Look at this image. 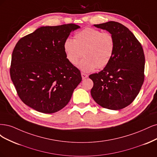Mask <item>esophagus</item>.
I'll return each instance as SVG.
<instances>
[{
    "instance_id": "34e87169",
    "label": "esophagus",
    "mask_w": 157,
    "mask_h": 157,
    "mask_svg": "<svg viewBox=\"0 0 157 157\" xmlns=\"http://www.w3.org/2000/svg\"><path fill=\"white\" fill-rule=\"evenodd\" d=\"M82 77L83 79H85V78H88V75L87 74H85L83 72H82Z\"/></svg>"
}]
</instances>
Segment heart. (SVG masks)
Instances as JSON below:
<instances>
[{
	"instance_id": "1",
	"label": "heart",
	"mask_w": 157,
	"mask_h": 157,
	"mask_svg": "<svg viewBox=\"0 0 157 157\" xmlns=\"http://www.w3.org/2000/svg\"><path fill=\"white\" fill-rule=\"evenodd\" d=\"M64 53L72 65L79 64L86 72L97 68L102 69L109 64L115 53V41L109 32H102L93 28H85L75 33L74 40L67 38L63 44Z\"/></svg>"
}]
</instances>
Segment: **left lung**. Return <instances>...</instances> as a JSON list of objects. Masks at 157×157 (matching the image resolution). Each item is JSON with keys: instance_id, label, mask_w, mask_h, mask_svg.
<instances>
[{"instance_id": "obj_1", "label": "left lung", "mask_w": 157, "mask_h": 157, "mask_svg": "<svg viewBox=\"0 0 157 157\" xmlns=\"http://www.w3.org/2000/svg\"><path fill=\"white\" fill-rule=\"evenodd\" d=\"M94 26L113 35L115 49L107 67L89 75L93 82L90 94L95 102L104 108L123 109L133 102L144 82L142 46L133 33L118 22L109 21Z\"/></svg>"}]
</instances>
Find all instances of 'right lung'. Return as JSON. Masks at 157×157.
I'll use <instances>...</instances> for the list:
<instances>
[{
    "mask_svg": "<svg viewBox=\"0 0 157 157\" xmlns=\"http://www.w3.org/2000/svg\"><path fill=\"white\" fill-rule=\"evenodd\" d=\"M79 28L72 23L41 27L17 42L10 72L24 104L39 112L53 113L69 102L82 78L68 61L63 44Z\"/></svg>",
    "mask_w": 157,
    "mask_h": 157,
    "instance_id": "right-lung-1",
    "label": "right lung"
}]
</instances>
